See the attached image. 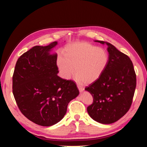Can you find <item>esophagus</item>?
Wrapping results in <instances>:
<instances>
[{
  "label": "esophagus",
  "instance_id": "1",
  "mask_svg": "<svg viewBox=\"0 0 147 147\" xmlns=\"http://www.w3.org/2000/svg\"><path fill=\"white\" fill-rule=\"evenodd\" d=\"M78 90H79V91L80 92H82L84 91V89L83 88H82V87L78 86Z\"/></svg>",
  "mask_w": 147,
  "mask_h": 147
}]
</instances>
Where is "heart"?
Wrapping results in <instances>:
<instances>
[{
  "label": "heart",
  "instance_id": "obj_1",
  "mask_svg": "<svg viewBox=\"0 0 147 147\" xmlns=\"http://www.w3.org/2000/svg\"><path fill=\"white\" fill-rule=\"evenodd\" d=\"M109 61V53L105 48L86 42H77L64 48L57 67L64 79H70L75 73L78 83L89 84L101 77Z\"/></svg>",
  "mask_w": 147,
  "mask_h": 147
}]
</instances>
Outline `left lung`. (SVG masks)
<instances>
[{"mask_svg": "<svg viewBox=\"0 0 147 147\" xmlns=\"http://www.w3.org/2000/svg\"><path fill=\"white\" fill-rule=\"evenodd\" d=\"M107 45L109 61L101 77L85 88L93 97L88 107L90 117L101 124L116 122L130 109L136 87V75L130 58L110 43L94 40Z\"/></svg>", "mask_w": 147, "mask_h": 147, "instance_id": "left-lung-1", "label": "left lung"}]
</instances>
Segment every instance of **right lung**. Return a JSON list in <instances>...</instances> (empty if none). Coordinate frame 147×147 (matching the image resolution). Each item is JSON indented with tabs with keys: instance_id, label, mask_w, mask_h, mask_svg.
<instances>
[{
	"instance_id": "add662e5",
	"label": "right lung",
	"mask_w": 147,
	"mask_h": 147,
	"mask_svg": "<svg viewBox=\"0 0 147 147\" xmlns=\"http://www.w3.org/2000/svg\"><path fill=\"white\" fill-rule=\"evenodd\" d=\"M54 42L35 46L18 59L13 75V93L16 104L30 121L42 126L60 121L68 104L79 94L77 84L59 77Z\"/></svg>"
}]
</instances>
